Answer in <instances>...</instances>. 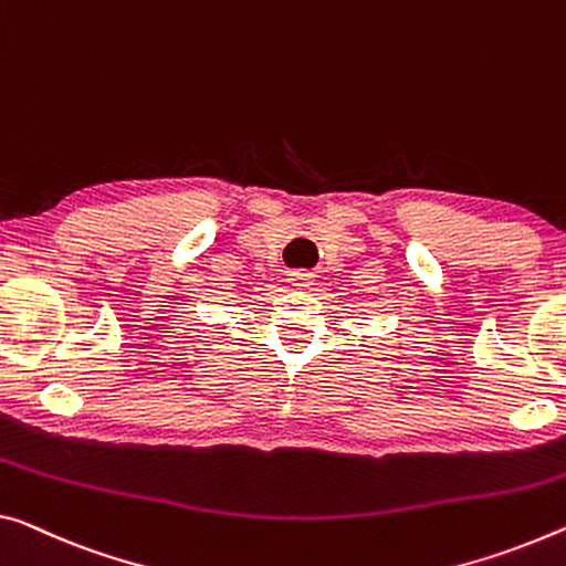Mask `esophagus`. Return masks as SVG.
Returning a JSON list of instances; mask_svg holds the SVG:
<instances>
[{
  "label": "esophagus",
  "instance_id": "1",
  "mask_svg": "<svg viewBox=\"0 0 566 566\" xmlns=\"http://www.w3.org/2000/svg\"><path fill=\"white\" fill-rule=\"evenodd\" d=\"M291 283L295 285V289H308L311 275H308V273H293V275H291Z\"/></svg>",
  "mask_w": 566,
  "mask_h": 566
}]
</instances>
